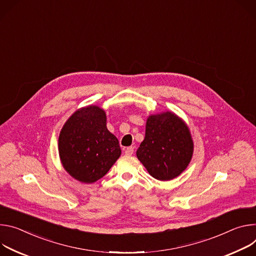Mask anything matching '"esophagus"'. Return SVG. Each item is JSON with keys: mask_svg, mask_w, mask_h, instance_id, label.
<instances>
[{"mask_svg": "<svg viewBox=\"0 0 256 256\" xmlns=\"http://www.w3.org/2000/svg\"><path fill=\"white\" fill-rule=\"evenodd\" d=\"M133 152H134V148L129 146V148H125V154H126L131 156Z\"/></svg>", "mask_w": 256, "mask_h": 256, "instance_id": "34e87169", "label": "esophagus"}]
</instances>
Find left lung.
<instances>
[{"instance_id":"obj_1","label":"left lung","mask_w":256,"mask_h":256,"mask_svg":"<svg viewBox=\"0 0 256 256\" xmlns=\"http://www.w3.org/2000/svg\"><path fill=\"white\" fill-rule=\"evenodd\" d=\"M193 154V142L186 124L166 112L150 116L146 137L136 152L148 173L160 181L172 180L187 168Z\"/></svg>"}]
</instances>
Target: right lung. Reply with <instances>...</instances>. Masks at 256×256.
I'll return each instance as SVG.
<instances>
[{"mask_svg":"<svg viewBox=\"0 0 256 256\" xmlns=\"http://www.w3.org/2000/svg\"><path fill=\"white\" fill-rule=\"evenodd\" d=\"M106 114L92 106L76 110L59 137V154L76 180L94 183L102 178L121 154L119 141L106 128Z\"/></svg>","mask_w":256,"mask_h":256,"instance_id":"add662e5","label":"right lung"}]
</instances>
